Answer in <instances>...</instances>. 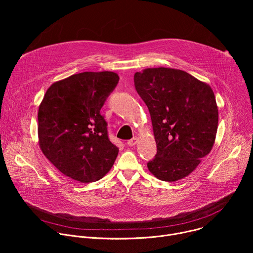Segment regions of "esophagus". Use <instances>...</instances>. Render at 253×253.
<instances>
[{
  "mask_svg": "<svg viewBox=\"0 0 253 253\" xmlns=\"http://www.w3.org/2000/svg\"><path fill=\"white\" fill-rule=\"evenodd\" d=\"M137 142H138V138L137 137H133L132 139L128 140L127 144H128V146H134V145H136Z\"/></svg>",
  "mask_w": 253,
  "mask_h": 253,
  "instance_id": "1",
  "label": "esophagus"
}]
</instances>
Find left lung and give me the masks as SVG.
Segmentation results:
<instances>
[{
  "label": "left lung",
  "mask_w": 253,
  "mask_h": 253,
  "mask_svg": "<svg viewBox=\"0 0 253 253\" xmlns=\"http://www.w3.org/2000/svg\"><path fill=\"white\" fill-rule=\"evenodd\" d=\"M134 84L151 116L157 154L147 167L162 181L192 173L210 153L218 127V108L211 87L187 72L147 68Z\"/></svg>",
  "instance_id": "8db88e82"
}]
</instances>
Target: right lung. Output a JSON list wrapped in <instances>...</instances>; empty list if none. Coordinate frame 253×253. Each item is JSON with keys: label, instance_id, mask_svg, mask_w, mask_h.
Returning a JSON list of instances; mask_svg holds the SVG:
<instances>
[{"label": "right lung", "instance_id": "right-lung-1", "mask_svg": "<svg viewBox=\"0 0 253 253\" xmlns=\"http://www.w3.org/2000/svg\"><path fill=\"white\" fill-rule=\"evenodd\" d=\"M119 81L110 71L83 72L53 83L38 111L39 145L64 175L94 182L112 168L119 149L100 110Z\"/></svg>", "mask_w": 253, "mask_h": 253}]
</instances>
